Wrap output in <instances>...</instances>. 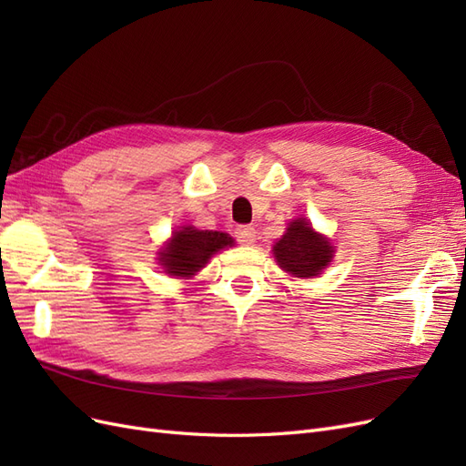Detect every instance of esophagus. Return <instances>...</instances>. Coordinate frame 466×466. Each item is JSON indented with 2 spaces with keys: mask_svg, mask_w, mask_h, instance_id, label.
<instances>
[{
  "mask_svg": "<svg viewBox=\"0 0 466 466\" xmlns=\"http://www.w3.org/2000/svg\"><path fill=\"white\" fill-rule=\"evenodd\" d=\"M235 237L241 245H252L257 241V229L250 228V225H243V228H237Z\"/></svg>",
  "mask_w": 466,
  "mask_h": 466,
  "instance_id": "obj_1",
  "label": "esophagus"
}]
</instances>
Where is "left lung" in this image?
Wrapping results in <instances>:
<instances>
[{
  "label": "left lung",
  "mask_w": 466,
  "mask_h": 466,
  "mask_svg": "<svg viewBox=\"0 0 466 466\" xmlns=\"http://www.w3.org/2000/svg\"><path fill=\"white\" fill-rule=\"evenodd\" d=\"M272 252L281 270L293 278H315L332 262L334 247L305 218H298L289 221Z\"/></svg>",
  "instance_id": "obj_1"
}]
</instances>
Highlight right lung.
<instances>
[{
    "label": "right lung",
    "mask_w": 466,
    "mask_h": 466,
    "mask_svg": "<svg viewBox=\"0 0 466 466\" xmlns=\"http://www.w3.org/2000/svg\"><path fill=\"white\" fill-rule=\"evenodd\" d=\"M233 237L221 231H200L185 225L173 233L165 247L157 252L165 274L173 278H192L200 272L216 252L233 247Z\"/></svg>",
    "instance_id": "right-lung-1"
}]
</instances>
